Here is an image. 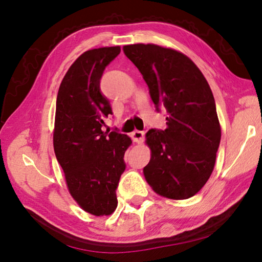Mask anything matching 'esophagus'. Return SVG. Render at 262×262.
<instances>
[{
    "instance_id": "1",
    "label": "esophagus",
    "mask_w": 262,
    "mask_h": 262,
    "mask_svg": "<svg viewBox=\"0 0 262 262\" xmlns=\"http://www.w3.org/2000/svg\"><path fill=\"white\" fill-rule=\"evenodd\" d=\"M132 139L136 143H141L144 139V132L143 130H134L132 133Z\"/></svg>"
}]
</instances>
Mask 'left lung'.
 I'll use <instances>...</instances> for the list:
<instances>
[{"mask_svg":"<svg viewBox=\"0 0 262 262\" xmlns=\"http://www.w3.org/2000/svg\"><path fill=\"white\" fill-rule=\"evenodd\" d=\"M123 52L148 84L156 110L167 113L165 129L145 135L151 149L145 180L162 196L192 198L209 179L221 141L209 84L189 57L171 48L135 43Z\"/></svg>","mask_w":262,"mask_h":262,"instance_id":"1","label":"left lung"}]
</instances>
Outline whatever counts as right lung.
<instances>
[{"mask_svg": "<svg viewBox=\"0 0 262 262\" xmlns=\"http://www.w3.org/2000/svg\"><path fill=\"white\" fill-rule=\"evenodd\" d=\"M120 51L114 46L84 52L64 75L56 98L55 156L74 200L95 216L117 208L115 190L132 144L126 134L101 129L112 107L100 90V78Z\"/></svg>", "mask_w": 262, "mask_h": 262, "instance_id": "obj_1", "label": "right lung"}]
</instances>
